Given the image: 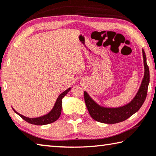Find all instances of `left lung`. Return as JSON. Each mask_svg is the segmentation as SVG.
<instances>
[{
    "label": "left lung",
    "mask_w": 156,
    "mask_h": 156,
    "mask_svg": "<svg viewBox=\"0 0 156 156\" xmlns=\"http://www.w3.org/2000/svg\"><path fill=\"white\" fill-rule=\"evenodd\" d=\"M144 65V76L140 90L131 102L123 107L117 108H106L101 107L94 101L87 94L84 92L85 102L89 113L96 122L105 123H117L126 120L127 119L137 112L144 103L147 95L148 86L149 83V69L147 64V58L144 51L142 49Z\"/></svg>",
    "instance_id": "8db88e82"
}]
</instances>
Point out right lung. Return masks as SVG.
Listing matches in <instances>:
<instances>
[{"mask_svg":"<svg viewBox=\"0 0 156 156\" xmlns=\"http://www.w3.org/2000/svg\"><path fill=\"white\" fill-rule=\"evenodd\" d=\"M71 90V88L68 89L66 91H64L63 93H62L61 94L58 96V99L56 101V103L54 107L50 112L47 115L43 116V117H38V118H28L24 117V116L20 115L18 112H16L14 109V111L15 112L17 115H19L20 117L24 119L26 122H28L34 125H46L48 124V123H51L54 122H55L56 120L58 119V118L60 117L61 115V111H62V99L64 96H65L66 94H67L69 90Z\"/></svg>","mask_w":156,"mask_h":156,"instance_id":"obj_1","label":"right lung"}]
</instances>
